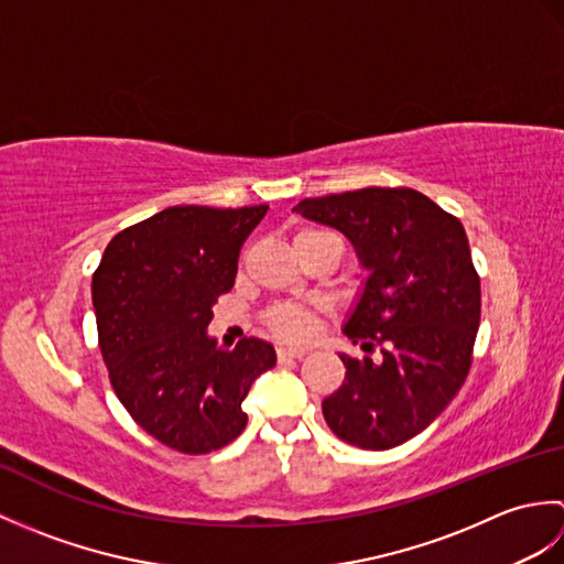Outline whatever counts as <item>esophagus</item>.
Returning <instances> with one entry per match:
<instances>
[{
  "label": "esophagus",
  "instance_id": "1",
  "mask_svg": "<svg viewBox=\"0 0 564 564\" xmlns=\"http://www.w3.org/2000/svg\"><path fill=\"white\" fill-rule=\"evenodd\" d=\"M275 354H279V361H289V358H303L307 349H301V346H279Z\"/></svg>",
  "mask_w": 564,
  "mask_h": 564
}]
</instances>
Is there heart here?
Here are the masks:
<instances>
[{"label": "heart", "mask_w": 564, "mask_h": 564, "mask_svg": "<svg viewBox=\"0 0 564 564\" xmlns=\"http://www.w3.org/2000/svg\"><path fill=\"white\" fill-rule=\"evenodd\" d=\"M319 235H327V230H301L295 235V247ZM317 319H319L317 307H307L297 303L273 305L271 310H267V315H263V322H267V327L275 334V337L289 339V341H303L307 337H313V332L317 329Z\"/></svg>", "instance_id": "obj_1"}]
</instances>
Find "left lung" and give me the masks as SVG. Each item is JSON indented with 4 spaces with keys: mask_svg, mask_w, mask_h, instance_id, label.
Returning <instances> with one entry per match:
<instances>
[{
    "mask_svg": "<svg viewBox=\"0 0 564 564\" xmlns=\"http://www.w3.org/2000/svg\"><path fill=\"white\" fill-rule=\"evenodd\" d=\"M295 210L337 227L370 271L344 327L368 356L339 354L346 376L322 402L325 422L358 448L400 446L446 410L470 373L482 295L465 227L406 186L305 198Z\"/></svg>",
    "mask_w": 564,
    "mask_h": 564,
    "instance_id": "1",
    "label": "left lung"
}]
</instances>
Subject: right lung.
<instances>
[{
	"instance_id": "right-lung-1",
	"label": "right lung",
	"mask_w": 564,
	"mask_h": 564,
	"mask_svg": "<svg viewBox=\"0 0 564 564\" xmlns=\"http://www.w3.org/2000/svg\"><path fill=\"white\" fill-rule=\"evenodd\" d=\"M269 206H174L118 232L91 279L99 349L116 398L152 438L203 455L247 426L242 400L275 366L269 341L220 349L210 305L235 285L237 259Z\"/></svg>"
}]
</instances>
